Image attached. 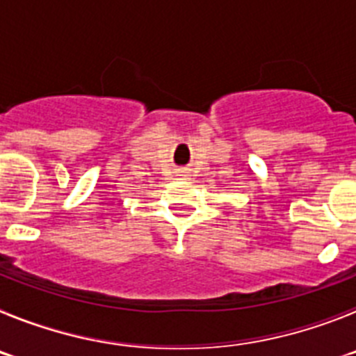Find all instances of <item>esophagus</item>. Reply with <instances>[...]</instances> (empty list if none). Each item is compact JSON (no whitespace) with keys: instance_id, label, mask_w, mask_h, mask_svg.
I'll list each match as a JSON object with an SVG mask.
<instances>
[{"instance_id":"obj_1","label":"esophagus","mask_w":356,"mask_h":356,"mask_svg":"<svg viewBox=\"0 0 356 356\" xmlns=\"http://www.w3.org/2000/svg\"><path fill=\"white\" fill-rule=\"evenodd\" d=\"M178 176H180V178H188V172L187 171H180V172H178Z\"/></svg>"}]
</instances>
